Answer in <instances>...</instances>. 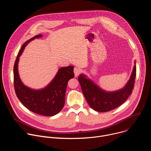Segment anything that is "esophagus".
<instances>
[{
	"instance_id": "34e87169",
	"label": "esophagus",
	"mask_w": 151,
	"mask_h": 151,
	"mask_svg": "<svg viewBox=\"0 0 151 151\" xmlns=\"http://www.w3.org/2000/svg\"><path fill=\"white\" fill-rule=\"evenodd\" d=\"M81 72V70L78 68H74V73H75V77H77L79 75V74Z\"/></svg>"
}]
</instances>
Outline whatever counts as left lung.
I'll list each match as a JSON object with an SVG mask.
<instances>
[{
  "label": "left lung",
  "instance_id": "1",
  "mask_svg": "<svg viewBox=\"0 0 151 151\" xmlns=\"http://www.w3.org/2000/svg\"><path fill=\"white\" fill-rule=\"evenodd\" d=\"M136 76V67L134 66L130 80L124 88L115 92H106L101 90L83 75H80L78 81L83 96L88 104L94 111L104 112L112 111L121 105L130 96Z\"/></svg>",
  "mask_w": 151,
  "mask_h": 151
}]
</instances>
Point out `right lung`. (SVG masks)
<instances>
[{
	"label": "right lung",
	"instance_id": "obj_1",
	"mask_svg": "<svg viewBox=\"0 0 151 151\" xmlns=\"http://www.w3.org/2000/svg\"><path fill=\"white\" fill-rule=\"evenodd\" d=\"M36 35L26 42L19 50L14 66V85L15 94L19 100L29 111L44 116H53L60 112L65 103V94L68 82L75 76L73 66L60 68L54 79L47 87L42 90H32L23 85L18 72L19 57L29 43Z\"/></svg>",
	"mask_w": 151,
	"mask_h": 151
}]
</instances>
